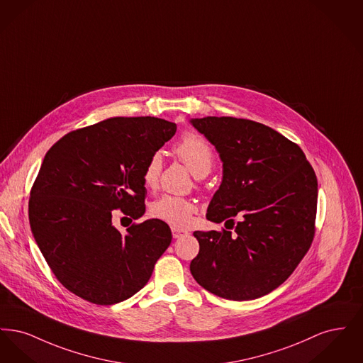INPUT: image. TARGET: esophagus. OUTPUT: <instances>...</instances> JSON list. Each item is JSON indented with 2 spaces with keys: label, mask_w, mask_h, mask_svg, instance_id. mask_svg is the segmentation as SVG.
<instances>
[{
  "label": "esophagus",
  "mask_w": 363,
  "mask_h": 363,
  "mask_svg": "<svg viewBox=\"0 0 363 363\" xmlns=\"http://www.w3.org/2000/svg\"><path fill=\"white\" fill-rule=\"evenodd\" d=\"M172 233H173V238H182V237L189 234L186 230L178 228V227H172Z\"/></svg>",
  "instance_id": "1"
}]
</instances>
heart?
Segmentation results:
<instances>
[{
    "label": "heart",
    "instance_id": "1",
    "mask_svg": "<svg viewBox=\"0 0 363 363\" xmlns=\"http://www.w3.org/2000/svg\"><path fill=\"white\" fill-rule=\"evenodd\" d=\"M178 157L189 167L190 172L197 178L206 177L213 164V155L207 143L196 135H188L182 138L174 148ZM162 155L156 152L151 156L143 172V182L147 188H155L162 172ZM151 215L167 222L170 225L184 227L189 225L196 204L184 197L163 194L151 204Z\"/></svg>",
    "mask_w": 363,
    "mask_h": 363
}]
</instances>
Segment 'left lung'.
I'll return each mask as SVG.
<instances>
[{
    "mask_svg": "<svg viewBox=\"0 0 363 363\" xmlns=\"http://www.w3.org/2000/svg\"><path fill=\"white\" fill-rule=\"evenodd\" d=\"M190 123L223 163L207 219L235 231H194L200 250L190 272L201 287L225 299L267 295L311 247L318 194L314 170L295 143L259 122L204 117Z\"/></svg>",
    "mask_w": 363,
    "mask_h": 363,
    "instance_id": "obj_1",
    "label": "left lung"
}]
</instances>
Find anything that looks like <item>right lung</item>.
Segmentation results:
<instances>
[{
	"instance_id": "1",
	"label": "right lung",
	"mask_w": 363,
	"mask_h": 363,
	"mask_svg": "<svg viewBox=\"0 0 363 363\" xmlns=\"http://www.w3.org/2000/svg\"><path fill=\"white\" fill-rule=\"evenodd\" d=\"M177 125L156 117H114L58 140L30 197V225L52 274L70 293L114 305L140 291L172 242L159 219L121 234L111 211L144 215L143 172Z\"/></svg>"
}]
</instances>
